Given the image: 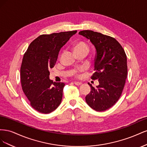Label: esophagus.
Here are the masks:
<instances>
[{
	"mask_svg": "<svg viewBox=\"0 0 147 147\" xmlns=\"http://www.w3.org/2000/svg\"><path fill=\"white\" fill-rule=\"evenodd\" d=\"M74 83H75V85H77V86H80V85H82V83L78 82H75Z\"/></svg>",
	"mask_w": 147,
	"mask_h": 147,
	"instance_id": "1",
	"label": "esophagus"
}]
</instances>
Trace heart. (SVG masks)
<instances>
[{
	"mask_svg": "<svg viewBox=\"0 0 147 147\" xmlns=\"http://www.w3.org/2000/svg\"><path fill=\"white\" fill-rule=\"evenodd\" d=\"M74 50L75 53H77L80 51H86L88 52L89 48L86 44L83 42H78L76 43H75L74 45ZM81 70H77L75 71V76L76 77H79L80 76V72Z\"/></svg>",
	"mask_w": 147,
	"mask_h": 147,
	"instance_id": "1",
	"label": "heart"
}]
</instances>
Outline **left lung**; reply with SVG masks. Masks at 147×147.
<instances>
[{
	"label": "left lung",
	"instance_id": "left-lung-1",
	"mask_svg": "<svg viewBox=\"0 0 147 147\" xmlns=\"http://www.w3.org/2000/svg\"><path fill=\"white\" fill-rule=\"evenodd\" d=\"M96 48L95 72L92 80H98L96 88L90 83L91 91L85 97L88 105L97 112H103L114 105L121 96L127 75L126 55L113 37L90 30L79 32Z\"/></svg>",
	"mask_w": 147,
	"mask_h": 147
}]
</instances>
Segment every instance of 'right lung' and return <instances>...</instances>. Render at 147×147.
Here are the masks:
<instances>
[{
  "mask_svg": "<svg viewBox=\"0 0 147 147\" xmlns=\"http://www.w3.org/2000/svg\"><path fill=\"white\" fill-rule=\"evenodd\" d=\"M77 30L43 34L30 43L24 53L20 69L23 91L32 107L42 113L56 110L62 100L65 83L49 78L60 49Z\"/></svg>",
  "mask_w": 147,
  "mask_h": 147,
  "instance_id": "obj_1",
  "label": "right lung"
}]
</instances>
